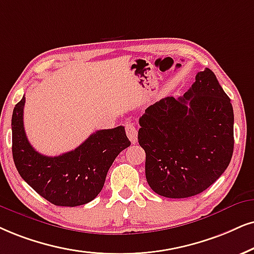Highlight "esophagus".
Listing matches in <instances>:
<instances>
[{"label":"esophagus","mask_w":254,"mask_h":254,"mask_svg":"<svg viewBox=\"0 0 254 254\" xmlns=\"http://www.w3.org/2000/svg\"><path fill=\"white\" fill-rule=\"evenodd\" d=\"M125 132H127V136L129 137L131 143H137L138 131L132 123H125Z\"/></svg>","instance_id":"34e87169"}]
</instances>
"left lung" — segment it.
<instances>
[{
    "label": "left lung",
    "instance_id": "obj_1",
    "mask_svg": "<svg viewBox=\"0 0 254 254\" xmlns=\"http://www.w3.org/2000/svg\"><path fill=\"white\" fill-rule=\"evenodd\" d=\"M233 108L206 68L183 97H165L139 118L147 184L166 198H188L223 175L233 153Z\"/></svg>",
    "mask_w": 254,
    "mask_h": 254
}]
</instances>
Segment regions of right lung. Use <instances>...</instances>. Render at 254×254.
<instances>
[{"instance_id":"right-lung-1","label":"right lung","mask_w":254,"mask_h":254,"mask_svg":"<svg viewBox=\"0 0 254 254\" xmlns=\"http://www.w3.org/2000/svg\"><path fill=\"white\" fill-rule=\"evenodd\" d=\"M25 98L15 105L11 118L12 158L23 181L57 206L91 201L103 189L110 166L130 146L124 127L98 130L75 150L61 156L41 155L29 143L23 125Z\"/></svg>"}]
</instances>
